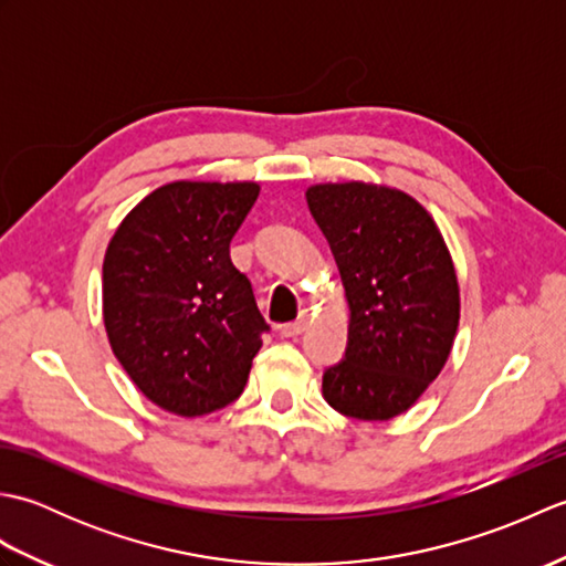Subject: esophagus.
Here are the masks:
<instances>
[{
    "mask_svg": "<svg viewBox=\"0 0 566 566\" xmlns=\"http://www.w3.org/2000/svg\"><path fill=\"white\" fill-rule=\"evenodd\" d=\"M306 328H308V314H306V311H302L296 321L284 323L282 335H284V338H296V335H302Z\"/></svg>",
    "mask_w": 566,
    "mask_h": 566,
    "instance_id": "1",
    "label": "esophagus"
}]
</instances>
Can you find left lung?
<instances>
[{
	"instance_id": "1",
	"label": "left lung",
	"mask_w": 566,
	"mask_h": 566,
	"mask_svg": "<svg viewBox=\"0 0 566 566\" xmlns=\"http://www.w3.org/2000/svg\"><path fill=\"white\" fill-rule=\"evenodd\" d=\"M350 304L347 347L323 371L335 411L389 420L408 411L452 350L460 286L430 213L399 189L345 182L306 191Z\"/></svg>"
}]
</instances>
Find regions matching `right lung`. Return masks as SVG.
<instances>
[{"instance_id": "add662e5", "label": "right lung", "mask_w": 566, "mask_h": 566, "mask_svg": "<svg viewBox=\"0 0 566 566\" xmlns=\"http://www.w3.org/2000/svg\"><path fill=\"white\" fill-rule=\"evenodd\" d=\"M260 195L255 182H172L116 228L104 258L112 350L153 403L203 416L245 389L270 323L231 240Z\"/></svg>"}]
</instances>
